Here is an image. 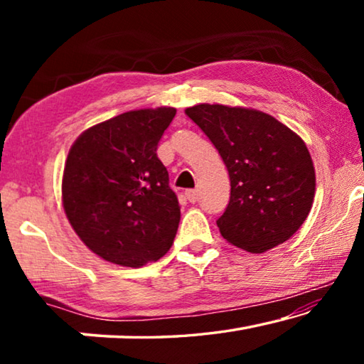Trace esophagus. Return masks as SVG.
Instances as JSON below:
<instances>
[{"label": "esophagus", "instance_id": "1", "mask_svg": "<svg viewBox=\"0 0 364 364\" xmlns=\"http://www.w3.org/2000/svg\"><path fill=\"white\" fill-rule=\"evenodd\" d=\"M186 197H188V200L191 202V204H196L197 199H199V196H197V191L196 189L186 191Z\"/></svg>", "mask_w": 364, "mask_h": 364}]
</instances>
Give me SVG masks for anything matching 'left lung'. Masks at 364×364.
I'll use <instances>...</instances> for the list:
<instances>
[{
    "label": "left lung",
    "mask_w": 364,
    "mask_h": 364,
    "mask_svg": "<svg viewBox=\"0 0 364 364\" xmlns=\"http://www.w3.org/2000/svg\"><path fill=\"white\" fill-rule=\"evenodd\" d=\"M186 114L230 173V204L217 220L221 236L254 254L286 242L315 197V167L304 141L260 110L199 104Z\"/></svg>",
    "instance_id": "1"
}]
</instances>
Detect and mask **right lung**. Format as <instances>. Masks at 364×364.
Masks as SVG:
<instances>
[{"label": "right lung", "instance_id": "right-lung-1", "mask_svg": "<svg viewBox=\"0 0 364 364\" xmlns=\"http://www.w3.org/2000/svg\"><path fill=\"white\" fill-rule=\"evenodd\" d=\"M175 114L173 107L132 110L91 127L70 147L64 210L104 260L139 268L173 244L181 207L157 146Z\"/></svg>", "mask_w": 364, "mask_h": 364}]
</instances>
